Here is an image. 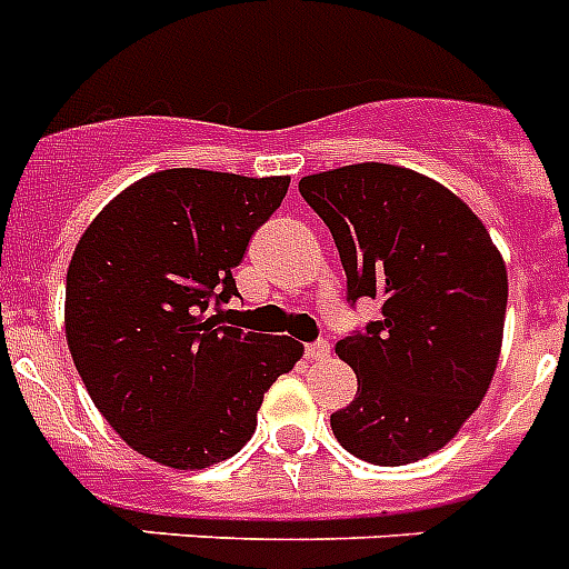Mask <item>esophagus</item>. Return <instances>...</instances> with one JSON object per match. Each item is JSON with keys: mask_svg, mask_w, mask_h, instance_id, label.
I'll return each mask as SVG.
<instances>
[{"mask_svg": "<svg viewBox=\"0 0 569 569\" xmlns=\"http://www.w3.org/2000/svg\"><path fill=\"white\" fill-rule=\"evenodd\" d=\"M305 357H308V359H328V357H331V345L325 342V339L308 342V345H305Z\"/></svg>", "mask_w": 569, "mask_h": 569, "instance_id": "obj_1", "label": "esophagus"}]
</instances>
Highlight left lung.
Masks as SVG:
<instances>
[{"mask_svg": "<svg viewBox=\"0 0 569 569\" xmlns=\"http://www.w3.org/2000/svg\"><path fill=\"white\" fill-rule=\"evenodd\" d=\"M299 192L333 236L348 302L382 317L337 342L357 397L331 415L342 449L402 466L443 449L492 382L507 317V264L455 192L415 169L353 163Z\"/></svg>", "mask_w": 569, "mask_h": 569, "instance_id": "1", "label": "left lung"}]
</instances>
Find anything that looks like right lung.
Here are the masks:
<instances>
[{
	"mask_svg": "<svg viewBox=\"0 0 569 569\" xmlns=\"http://www.w3.org/2000/svg\"><path fill=\"white\" fill-rule=\"evenodd\" d=\"M290 178L163 169L82 232L66 276V337L86 391L134 451L172 469L232 458L264 391L302 357L290 337L221 322L232 270Z\"/></svg>",
	"mask_w": 569,
	"mask_h": 569,
	"instance_id": "add662e5",
	"label": "right lung"
}]
</instances>
